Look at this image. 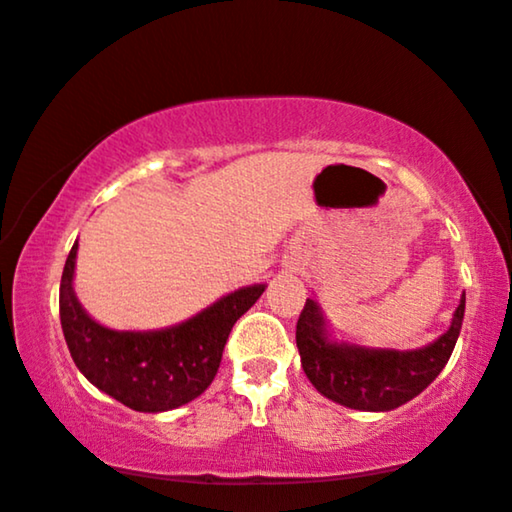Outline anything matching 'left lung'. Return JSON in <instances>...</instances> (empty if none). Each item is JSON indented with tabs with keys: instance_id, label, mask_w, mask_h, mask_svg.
I'll use <instances>...</instances> for the list:
<instances>
[{
	"instance_id": "left-lung-1",
	"label": "left lung",
	"mask_w": 512,
	"mask_h": 512,
	"mask_svg": "<svg viewBox=\"0 0 512 512\" xmlns=\"http://www.w3.org/2000/svg\"><path fill=\"white\" fill-rule=\"evenodd\" d=\"M466 295L445 335L421 349H370L337 339L316 299H306L297 320V349L304 374L332 403L363 412H391L410 403L442 372L459 339Z\"/></svg>"
}]
</instances>
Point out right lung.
Here are the masks:
<instances>
[{
  "label": "right lung",
  "instance_id": "1",
  "mask_svg": "<svg viewBox=\"0 0 512 512\" xmlns=\"http://www.w3.org/2000/svg\"><path fill=\"white\" fill-rule=\"evenodd\" d=\"M79 243L60 278V325L74 365L102 393L135 412H168L192 403L215 379L231 327L267 285H245L196 316L163 330H112L88 316L74 292Z\"/></svg>",
  "mask_w": 512,
  "mask_h": 512
}]
</instances>
